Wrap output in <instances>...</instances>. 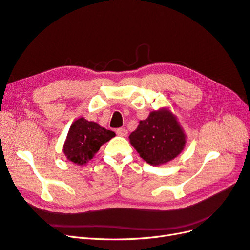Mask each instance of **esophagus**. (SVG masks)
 Listing matches in <instances>:
<instances>
[{"label":"esophagus","instance_id":"obj_1","mask_svg":"<svg viewBox=\"0 0 250 250\" xmlns=\"http://www.w3.org/2000/svg\"><path fill=\"white\" fill-rule=\"evenodd\" d=\"M116 134L119 135V136L125 137V136L127 135V131L125 130V127H119V128H117V130H116Z\"/></svg>","mask_w":250,"mask_h":250}]
</instances>
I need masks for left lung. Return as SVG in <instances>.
<instances>
[{"label": "left lung", "mask_w": 250, "mask_h": 250, "mask_svg": "<svg viewBox=\"0 0 250 250\" xmlns=\"http://www.w3.org/2000/svg\"><path fill=\"white\" fill-rule=\"evenodd\" d=\"M132 146L150 165L169 162L183 150L186 143L181 125L168 110L151 112L130 137Z\"/></svg>", "instance_id": "obj_1"}]
</instances>
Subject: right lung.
<instances>
[{
	"instance_id": "add662e5",
	"label": "right lung",
	"mask_w": 250,
	"mask_h": 250,
	"mask_svg": "<svg viewBox=\"0 0 250 250\" xmlns=\"http://www.w3.org/2000/svg\"><path fill=\"white\" fill-rule=\"evenodd\" d=\"M115 137V133L98 124L79 118L71 125L63 151L66 158L78 165L91 160L104 143Z\"/></svg>"
}]
</instances>
